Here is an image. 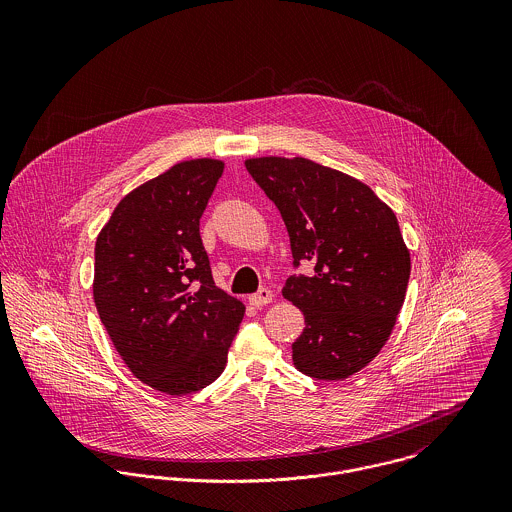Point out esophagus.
Masks as SVG:
<instances>
[{
	"label": "esophagus",
	"instance_id": "1",
	"mask_svg": "<svg viewBox=\"0 0 512 512\" xmlns=\"http://www.w3.org/2000/svg\"><path fill=\"white\" fill-rule=\"evenodd\" d=\"M272 299H274V293L270 292V290H266V288H262L260 292L252 293V295L248 297V301H250L254 307H264V305H268Z\"/></svg>",
	"mask_w": 512,
	"mask_h": 512
}]
</instances>
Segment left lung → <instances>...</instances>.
<instances>
[{
  "label": "left lung",
  "mask_w": 512,
  "mask_h": 512,
  "mask_svg": "<svg viewBox=\"0 0 512 512\" xmlns=\"http://www.w3.org/2000/svg\"><path fill=\"white\" fill-rule=\"evenodd\" d=\"M248 173L286 222L293 264L282 295L305 329L293 365L317 380H345L386 345L410 280V250L394 211L363 181L305 157H250Z\"/></svg>",
  "instance_id": "8db88e82"
}]
</instances>
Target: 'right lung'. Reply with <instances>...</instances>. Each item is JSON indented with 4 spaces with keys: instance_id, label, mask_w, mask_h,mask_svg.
Returning a JSON list of instances; mask_svg holds the SVG:
<instances>
[{
    "instance_id": "right-lung-1",
    "label": "right lung",
    "mask_w": 512,
    "mask_h": 512,
    "mask_svg": "<svg viewBox=\"0 0 512 512\" xmlns=\"http://www.w3.org/2000/svg\"><path fill=\"white\" fill-rule=\"evenodd\" d=\"M224 161H179L130 191L102 226L92 295L136 378L169 396L217 380L244 303L215 286L199 220Z\"/></svg>"
}]
</instances>
